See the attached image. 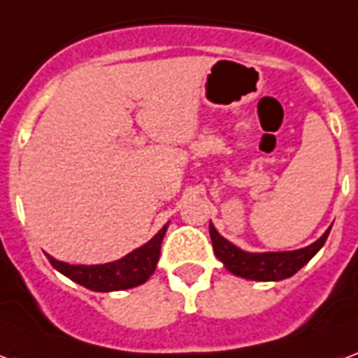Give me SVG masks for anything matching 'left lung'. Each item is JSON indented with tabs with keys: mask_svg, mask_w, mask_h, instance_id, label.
I'll return each mask as SVG.
<instances>
[{
	"mask_svg": "<svg viewBox=\"0 0 358 358\" xmlns=\"http://www.w3.org/2000/svg\"><path fill=\"white\" fill-rule=\"evenodd\" d=\"M331 229L312 245L296 250V252H276V253H248L233 245L217 233L214 225H210V238L214 245L215 257L220 259L225 268L234 276L257 282H278L296 274L315 253L323 248Z\"/></svg>",
	"mask_w": 358,
	"mask_h": 358,
	"instance_id": "1",
	"label": "left lung"
}]
</instances>
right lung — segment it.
<instances>
[{
	"label": "right lung",
	"instance_id": "obj_1",
	"mask_svg": "<svg viewBox=\"0 0 358 358\" xmlns=\"http://www.w3.org/2000/svg\"><path fill=\"white\" fill-rule=\"evenodd\" d=\"M167 233V225L155 234L154 238L146 242L135 252L125 255L120 261L106 264H69L64 261H56L50 255H46L50 264L56 270H59L64 276L76 282L82 287L90 291H122V289H131L141 285L154 274L157 261H159L161 242Z\"/></svg>",
	"mask_w": 358,
	"mask_h": 358
}]
</instances>
